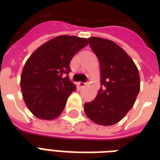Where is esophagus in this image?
Masks as SVG:
<instances>
[{"mask_svg":"<svg viewBox=\"0 0 160 160\" xmlns=\"http://www.w3.org/2000/svg\"><path fill=\"white\" fill-rule=\"evenodd\" d=\"M78 86L80 87V88H83V87L86 86V82H78Z\"/></svg>","mask_w":160,"mask_h":160,"instance_id":"1","label":"esophagus"}]
</instances>
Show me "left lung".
I'll return each instance as SVG.
<instances>
[{"instance_id": "left-lung-1", "label": "left lung", "mask_w": 160, "mask_h": 160, "mask_svg": "<svg viewBox=\"0 0 160 160\" xmlns=\"http://www.w3.org/2000/svg\"><path fill=\"white\" fill-rule=\"evenodd\" d=\"M100 62L101 88L96 98L84 103V112L94 123L112 125L132 108L140 90L139 73L128 54L114 42L88 38Z\"/></svg>"}]
</instances>
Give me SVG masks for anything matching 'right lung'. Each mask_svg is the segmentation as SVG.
I'll list each match as a JSON object with an SVG mask.
<instances>
[{
	"label": "right lung",
	"instance_id": "obj_1",
	"mask_svg": "<svg viewBox=\"0 0 160 160\" xmlns=\"http://www.w3.org/2000/svg\"><path fill=\"white\" fill-rule=\"evenodd\" d=\"M85 38L60 36L40 46L28 59L21 77L22 97L28 110L40 119L60 116L76 85L68 74L69 62L87 46Z\"/></svg>",
	"mask_w": 160,
	"mask_h": 160
}]
</instances>
